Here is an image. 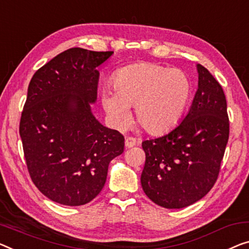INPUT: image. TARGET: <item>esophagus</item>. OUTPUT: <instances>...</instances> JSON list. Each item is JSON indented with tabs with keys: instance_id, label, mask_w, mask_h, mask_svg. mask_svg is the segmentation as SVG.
<instances>
[{
	"instance_id": "1",
	"label": "esophagus",
	"mask_w": 249,
	"mask_h": 249,
	"mask_svg": "<svg viewBox=\"0 0 249 249\" xmlns=\"http://www.w3.org/2000/svg\"><path fill=\"white\" fill-rule=\"evenodd\" d=\"M136 139L133 136H127L125 139V145L126 147H133L134 145H136Z\"/></svg>"
}]
</instances>
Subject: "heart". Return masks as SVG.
Masks as SVG:
<instances>
[{
	"label": "heart",
	"instance_id": "heart-1",
	"mask_svg": "<svg viewBox=\"0 0 249 249\" xmlns=\"http://www.w3.org/2000/svg\"><path fill=\"white\" fill-rule=\"evenodd\" d=\"M113 90L103 94V105L117 127L131 122L129 107H136L137 122L151 134H161L179 122L190 96L183 71L154 64H135L115 73Z\"/></svg>",
	"mask_w": 249,
	"mask_h": 249
}]
</instances>
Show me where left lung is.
<instances>
[{"label": "left lung", "mask_w": 249, "mask_h": 249, "mask_svg": "<svg viewBox=\"0 0 249 249\" xmlns=\"http://www.w3.org/2000/svg\"><path fill=\"white\" fill-rule=\"evenodd\" d=\"M191 108L171 132L142 142L141 184L157 205L180 209L203 198L218 179L229 139L227 102L220 84L198 65Z\"/></svg>", "instance_id": "left-lung-1"}]
</instances>
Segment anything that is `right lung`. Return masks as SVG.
I'll use <instances>...</instances> for the list:
<instances>
[{
    "label": "right lung",
    "mask_w": 249,
    "mask_h": 249,
    "mask_svg": "<svg viewBox=\"0 0 249 249\" xmlns=\"http://www.w3.org/2000/svg\"><path fill=\"white\" fill-rule=\"evenodd\" d=\"M113 51L71 48L38 69L28 87L20 136L32 182L53 201L86 205L106 182L124 136L90 112L97 97L96 67Z\"/></svg>",
    "instance_id": "1"
}]
</instances>
